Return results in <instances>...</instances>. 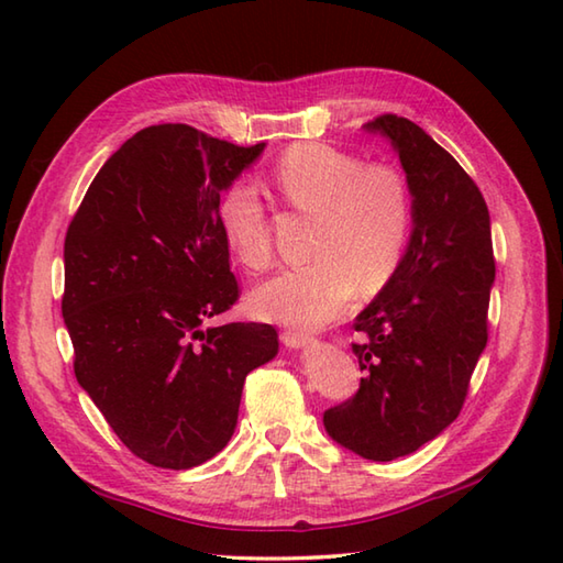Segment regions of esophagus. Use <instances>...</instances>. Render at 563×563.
Masks as SVG:
<instances>
[{
    "instance_id": "esophagus-1",
    "label": "esophagus",
    "mask_w": 563,
    "mask_h": 563,
    "mask_svg": "<svg viewBox=\"0 0 563 563\" xmlns=\"http://www.w3.org/2000/svg\"><path fill=\"white\" fill-rule=\"evenodd\" d=\"M280 339H283L285 345H288V349H302V345H307L309 341H312L302 331H283Z\"/></svg>"
}]
</instances>
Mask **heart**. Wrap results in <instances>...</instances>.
<instances>
[{"label": "heart", "instance_id": "1", "mask_svg": "<svg viewBox=\"0 0 563 563\" xmlns=\"http://www.w3.org/2000/svg\"><path fill=\"white\" fill-rule=\"evenodd\" d=\"M271 184L285 206L314 214L309 266L275 273L251 292L266 321L314 329L336 319L355 292L375 295L394 278L411 234V190L399 169L365 164L324 142L280 154ZM224 244L244 268H268L271 224L254 186L234 184L218 208Z\"/></svg>", "mask_w": 563, "mask_h": 563}]
</instances>
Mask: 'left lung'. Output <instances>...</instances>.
I'll return each instance as SVG.
<instances>
[{
    "label": "left lung",
    "instance_id": "left-lung-1",
    "mask_svg": "<svg viewBox=\"0 0 563 563\" xmlns=\"http://www.w3.org/2000/svg\"><path fill=\"white\" fill-rule=\"evenodd\" d=\"M363 128L399 154L413 230L394 278L355 317L365 377L324 413V428L345 450L389 462L460 416L486 349L496 263L484 196L457 159L406 118L387 113Z\"/></svg>",
    "mask_w": 563,
    "mask_h": 563
}]
</instances>
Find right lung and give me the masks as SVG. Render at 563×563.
Returning <instances> with one entry per match:
<instances>
[{"instance_id": "1", "label": "right lung", "mask_w": 563, "mask_h": 563, "mask_svg": "<svg viewBox=\"0 0 563 563\" xmlns=\"http://www.w3.org/2000/svg\"><path fill=\"white\" fill-rule=\"evenodd\" d=\"M266 142L184 123L140 130L93 178L65 236L75 375L123 445L190 470L230 442L244 379L278 355L271 324L208 327L239 297L220 194Z\"/></svg>"}]
</instances>
